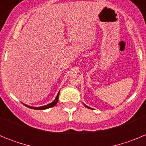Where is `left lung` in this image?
Listing matches in <instances>:
<instances>
[{
    "mask_svg": "<svg viewBox=\"0 0 146 146\" xmlns=\"http://www.w3.org/2000/svg\"><path fill=\"white\" fill-rule=\"evenodd\" d=\"M86 108H88V106H86Z\"/></svg>",
    "mask_w": 146,
    "mask_h": 146,
    "instance_id": "obj_1",
    "label": "left lung"
}]
</instances>
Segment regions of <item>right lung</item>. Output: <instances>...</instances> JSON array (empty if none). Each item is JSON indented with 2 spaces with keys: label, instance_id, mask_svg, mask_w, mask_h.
Segmentation results:
<instances>
[{
  "label": "right lung",
  "instance_id": "1",
  "mask_svg": "<svg viewBox=\"0 0 146 146\" xmlns=\"http://www.w3.org/2000/svg\"><path fill=\"white\" fill-rule=\"evenodd\" d=\"M59 93H60V91L58 92V94L57 96H56V98H55V99L54 100L53 102H52V103H50V104H47V105H45V106H42V107H38V108H33V107H30V106H28V105H26V104H25V106L28 107V108H31V109H34V110H45V109H47V108H52V107H54L55 105V104H57L58 103V96H59Z\"/></svg>",
  "mask_w": 146,
  "mask_h": 146
}]
</instances>
